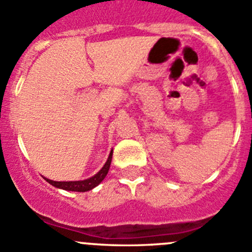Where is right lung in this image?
<instances>
[{"instance_id":"obj_1","label":"right lung","mask_w":252,"mask_h":252,"mask_svg":"<svg viewBox=\"0 0 252 252\" xmlns=\"http://www.w3.org/2000/svg\"><path fill=\"white\" fill-rule=\"evenodd\" d=\"M112 154H113V151H111L110 156H108L107 161H106L105 166L101 168V171H98V173H96L94 177L89 178V179L78 180V182H55V180H50L47 179V178H45V179H46L51 185H53V187L60 188V189H63V190H68V191H80V192L89 191V190L97 187V185L105 179L106 175H107L108 169H110V166H111Z\"/></svg>"}]
</instances>
